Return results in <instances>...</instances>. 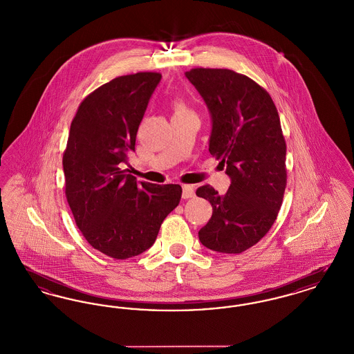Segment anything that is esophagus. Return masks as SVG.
<instances>
[{
  "label": "esophagus",
  "instance_id": "34e87169",
  "mask_svg": "<svg viewBox=\"0 0 354 354\" xmlns=\"http://www.w3.org/2000/svg\"><path fill=\"white\" fill-rule=\"evenodd\" d=\"M195 196V191L192 185H183V192H182V198L183 199H189Z\"/></svg>",
  "mask_w": 354,
  "mask_h": 354
}]
</instances>
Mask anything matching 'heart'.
Wrapping results in <instances>:
<instances>
[{
  "instance_id": "obj_1",
  "label": "heart",
  "mask_w": 354,
  "mask_h": 354,
  "mask_svg": "<svg viewBox=\"0 0 354 354\" xmlns=\"http://www.w3.org/2000/svg\"><path fill=\"white\" fill-rule=\"evenodd\" d=\"M175 111L176 113H183V111H187V110H185V107L182 103H176L175 104Z\"/></svg>"
}]
</instances>
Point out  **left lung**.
<instances>
[{
    "label": "left lung",
    "mask_w": 354,
    "mask_h": 354,
    "mask_svg": "<svg viewBox=\"0 0 354 354\" xmlns=\"http://www.w3.org/2000/svg\"><path fill=\"white\" fill-rule=\"evenodd\" d=\"M185 77L211 114L208 150L231 178L225 195L209 185L196 189L212 205L199 240L216 252H244L267 235L286 191V139L277 109L261 86L234 70L191 68Z\"/></svg>",
    "instance_id": "8db88e82"
}]
</instances>
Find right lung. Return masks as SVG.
Here are the masks:
<instances>
[{
  "mask_svg": "<svg viewBox=\"0 0 354 354\" xmlns=\"http://www.w3.org/2000/svg\"><path fill=\"white\" fill-rule=\"evenodd\" d=\"M159 73L122 75L102 84L80 104L64 152L66 199L87 243L113 259L147 251L179 204V185L136 182L126 174L138 127Z\"/></svg>",
  "mask_w": 354,
  "mask_h": 354,
  "instance_id": "right-lung-1",
  "label": "right lung"
}]
</instances>
